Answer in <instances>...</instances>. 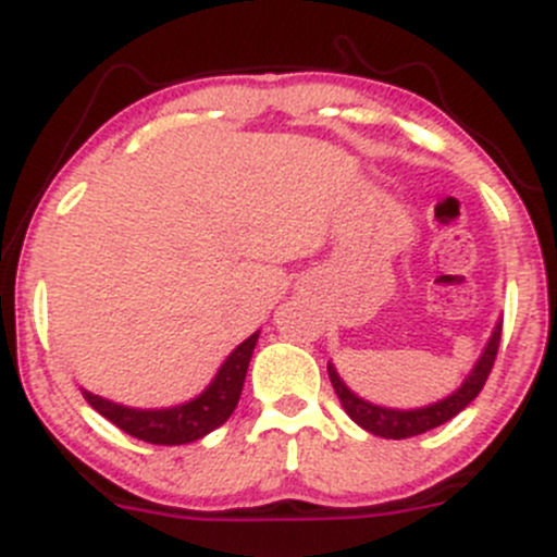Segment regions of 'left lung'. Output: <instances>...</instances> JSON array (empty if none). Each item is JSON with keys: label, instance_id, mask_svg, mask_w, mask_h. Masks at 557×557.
<instances>
[{"label": "left lung", "instance_id": "left-lung-1", "mask_svg": "<svg viewBox=\"0 0 557 557\" xmlns=\"http://www.w3.org/2000/svg\"><path fill=\"white\" fill-rule=\"evenodd\" d=\"M498 345H502V325H496L485 352H482V358L476 361L474 372L466 377V383L460 385L453 396H447L445 401H436L423 409H404L401 412V409L374 407V404L363 401V398H358L356 393L347 391L345 383L336 377L334 367H329V377H331V385H334L336 396H339L342 407H345V412L350 414L361 429H367L369 434L374 436H385V440H409V436L425 434V431L453 420L460 409H466L476 396H480V391L485 387L487 377H491L493 363H496Z\"/></svg>", "mask_w": 557, "mask_h": 557}]
</instances>
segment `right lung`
Listing matches in <instances>:
<instances>
[{
	"instance_id": "obj_1",
	"label": "right lung",
	"mask_w": 557,
	"mask_h": 557,
	"mask_svg": "<svg viewBox=\"0 0 557 557\" xmlns=\"http://www.w3.org/2000/svg\"><path fill=\"white\" fill-rule=\"evenodd\" d=\"M256 342L258 334L247 336L243 345L226 358V363L218 369L212 385L199 398L180 404V407L128 409L121 407V404L107 401V398L94 396L88 391H83V398L102 418L115 423L121 431H126L128 436H137V440L150 442V445H188V442L201 440V436H207L232 418L234 407L239 401V393H243L247 363H250Z\"/></svg>"
}]
</instances>
